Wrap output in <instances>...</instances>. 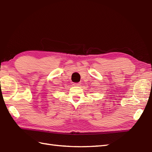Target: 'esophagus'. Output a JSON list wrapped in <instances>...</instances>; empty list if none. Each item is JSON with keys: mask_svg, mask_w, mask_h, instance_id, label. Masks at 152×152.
I'll use <instances>...</instances> for the list:
<instances>
[{"mask_svg": "<svg viewBox=\"0 0 152 152\" xmlns=\"http://www.w3.org/2000/svg\"><path fill=\"white\" fill-rule=\"evenodd\" d=\"M73 85H74V86H80V83H75Z\"/></svg>", "mask_w": 152, "mask_h": 152, "instance_id": "34e87169", "label": "esophagus"}]
</instances>
